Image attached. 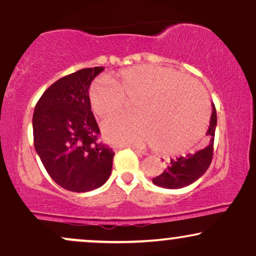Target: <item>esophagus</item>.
Wrapping results in <instances>:
<instances>
[{
  "label": "esophagus",
  "instance_id": "obj_1",
  "mask_svg": "<svg viewBox=\"0 0 256 256\" xmlns=\"http://www.w3.org/2000/svg\"><path fill=\"white\" fill-rule=\"evenodd\" d=\"M124 148H130V149H134V150H136L137 152H142L140 150H138V149H134V146H119L118 149H124Z\"/></svg>",
  "mask_w": 256,
  "mask_h": 256
}]
</instances>
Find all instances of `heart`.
Instances as JSON below:
<instances>
[{
  "label": "heart",
  "instance_id": "1",
  "mask_svg": "<svg viewBox=\"0 0 256 256\" xmlns=\"http://www.w3.org/2000/svg\"><path fill=\"white\" fill-rule=\"evenodd\" d=\"M88 98L100 118L122 110L134 101L136 116H116L102 124L106 138L116 144L152 143L158 150L188 152L204 134L210 104L198 82L173 68L136 64L90 85Z\"/></svg>",
  "mask_w": 256,
  "mask_h": 256
}]
</instances>
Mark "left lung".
<instances>
[{
    "mask_svg": "<svg viewBox=\"0 0 256 256\" xmlns=\"http://www.w3.org/2000/svg\"><path fill=\"white\" fill-rule=\"evenodd\" d=\"M212 107V116L207 131L210 140L207 144L192 154L171 158V161L167 164L165 171L160 176L152 178V183L155 185L166 189H180L192 184L207 171L213 158L214 134H216V110L214 104Z\"/></svg>",
    "mask_w": 256,
    "mask_h": 256,
    "instance_id": "1",
    "label": "left lung"
}]
</instances>
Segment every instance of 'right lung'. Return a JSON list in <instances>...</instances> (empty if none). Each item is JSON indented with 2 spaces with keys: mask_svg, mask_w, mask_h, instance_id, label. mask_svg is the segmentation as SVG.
Returning a JSON list of instances; mask_svg holds the SVG:
<instances>
[{
  "mask_svg": "<svg viewBox=\"0 0 256 256\" xmlns=\"http://www.w3.org/2000/svg\"><path fill=\"white\" fill-rule=\"evenodd\" d=\"M104 67L83 68L55 82L34 107V144L52 180L73 192L102 186L110 178L114 152L98 142L100 128L88 98Z\"/></svg>",
  "mask_w": 256,
  "mask_h": 256,
  "instance_id": "right-lung-1",
  "label": "right lung"
}]
</instances>
